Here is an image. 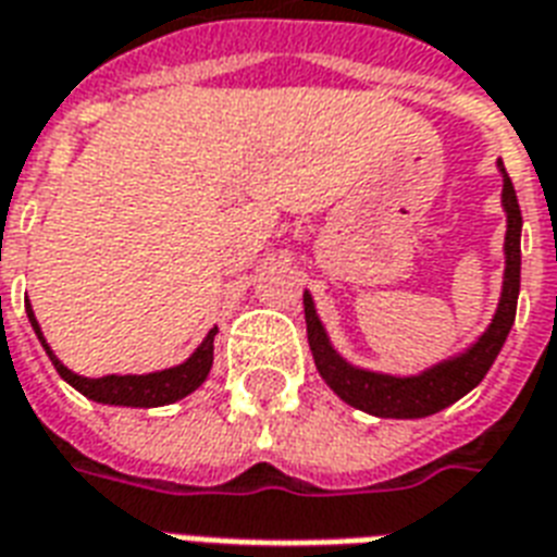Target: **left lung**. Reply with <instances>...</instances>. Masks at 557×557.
<instances>
[{
	"mask_svg": "<svg viewBox=\"0 0 557 557\" xmlns=\"http://www.w3.org/2000/svg\"><path fill=\"white\" fill-rule=\"evenodd\" d=\"M503 175V210H505V274L503 295L496 307L491 324L473 345L461 354L449 356L444 362L432 364L426 371L411 373V376H394V373L368 371L356 368L338 356L330 342L324 324L315 312V300L304 292V315H307L309 350L315 359L321 380L333 388L347 406L362 409L376 418H430L435 411L447 409L461 400L467 392H473L479 382L485 380L491 364L503 350L505 338L511 333L517 315V295H520V231H523V215L511 177L505 172L503 160L496 163Z\"/></svg>",
	"mask_w": 557,
	"mask_h": 557,
	"instance_id": "1",
	"label": "left lung"
}]
</instances>
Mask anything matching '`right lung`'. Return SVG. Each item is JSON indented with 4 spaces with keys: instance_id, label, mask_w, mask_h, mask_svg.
<instances>
[{
    "instance_id": "right-lung-1",
    "label": "right lung",
    "mask_w": 557,
    "mask_h": 557,
    "mask_svg": "<svg viewBox=\"0 0 557 557\" xmlns=\"http://www.w3.org/2000/svg\"><path fill=\"white\" fill-rule=\"evenodd\" d=\"M25 312H28V321H32L34 333L40 338V345L46 347V354L52 359L54 371L61 373L63 380L70 382L75 392H81L84 397H90L96 403H104V406H131V409H154V406H169V403L184 400L186 394H193L212 368V338H215V326H212L207 338L201 345L195 347V354L186 359V362L175 364V368H165V371L154 373H108V376H99V380H90V376H78L75 371H70L66 364L52 354V347L46 345L42 338V330L34 318L32 304H25Z\"/></svg>"
}]
</instances>
